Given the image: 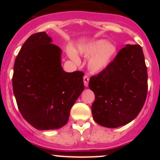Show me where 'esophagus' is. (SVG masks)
<instances>
[{
  "mask_svg": "<svg viewBox=\"0 0 160 160\" xmlns=\"http://www.w3.org/2000/svg\"><path fill=\"white\" fill-rule=\"evenodd\" d=\"M89 77L88 76H84L83 77V83H84L85 87H88V83H89Z\"/></svg>",
  "mask_w": 160,
  "mask_h": 160,
  "instance_id": "1",
  "label": "esophagus"
}]
</instances>
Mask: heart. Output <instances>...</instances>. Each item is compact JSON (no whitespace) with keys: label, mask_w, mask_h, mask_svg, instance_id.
Returning <instances> with one entry per match:
<instances>
[{"label":"heart","mask_w":160,"mask_h":160,"mask_svg":"<svg viewBox=\"0 0 160 160\" xmlns=\"http://www.w3.org/2000/svg\"><path fill=\"white\" fill-rule=\"evenodd\" d=\"M76 52L84 56H90L88 62V69L90 72L98 73L110 65L116 53V47L112 43L108 42L107 40L99 39L80 45ZM68 54L72 61L79 62L78 57L72 50H70Z\"/></svg>","instance_id":"1"}]
</instances>
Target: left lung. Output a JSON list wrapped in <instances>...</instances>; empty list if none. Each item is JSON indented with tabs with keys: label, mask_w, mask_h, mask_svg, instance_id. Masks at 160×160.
I'll return each instance as SVG.
<instances>
[{
	"label": "left lung",
	"mask_w": 160,
	"mask_h": 160,
	"mask_svg": "<svg viewBox=\"0 0 160 160\" xmlns=\"http://www.w3.org/2000/svg\"><path fill=\"white\" fill-rule=\"evenodd\" d=\"M148 75L142 49L126 45L107 69L90 79L95 95L93 118L106 128L129 123L142 108L147 96Z\"/></svg>",
	"instance_id": "obj_1"
}]
</instances>
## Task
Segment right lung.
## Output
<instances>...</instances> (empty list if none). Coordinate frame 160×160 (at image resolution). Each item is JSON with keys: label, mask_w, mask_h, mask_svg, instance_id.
Wrapping results in <instances>:
<instances>
[{"label": "right lung", "mask_w": 160, "mask_h": 160, "mask_svg": "<svg viewBox=\"0 0 160 160\" xmlns=\"http://www.w3.org/2000/svg\"><path fill=\"white\" fill-rule=\"evenodd\" d=\"M46 32L25 41L14 62L13 91L21 114L38 130H53L67 123L71 108L84 89L83 72H67L62 49Z\"/></svg>", "instance_id": "add662e5"}]
</instances>
